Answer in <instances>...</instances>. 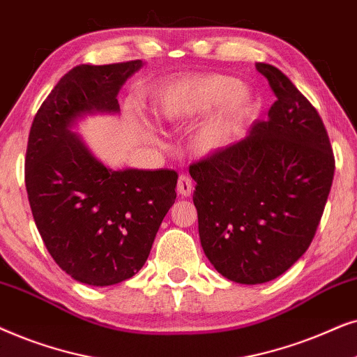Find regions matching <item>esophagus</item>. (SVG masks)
Wrapping results in <instances>:
<instances>
[{"label":"esophagus","mask_w":357,"mask_h":357,"mask_svg":"<svg viewBox=\"0 0 357 357\" xmlns=\"http://www.w3.org/2000/svg\"><path fill=\"white\" fill-rule=\"evenodd\" d=\"M192 192V179L188 174H181L178 179V194L183 197L191 196Z\"/></svg>","instance_id":"obj_1"}]
</instances>
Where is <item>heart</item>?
<instances>
[{
	"instance_id": "1",
	"label": "heart",
	"mask_w": 357,
	"mask_h": 357,
	"mask_svg": "<svg viewBox=\"0 0 357 357\" xmlns=\"http://www.w3.org/2000/svg\"><path fill=\"white\" fill-rule=\"evenodd\" d=\"M217 109L202 123L197 144L202 150L227 145L245 126L253 111V96L240 82L227 75H202L179 79L163 86L156 94L155 111L169 122L188 121Z\"/></svg>"
}]
</instances>
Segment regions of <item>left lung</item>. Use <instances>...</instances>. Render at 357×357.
<instances>
[{
	"mask_svg": "<svg viewBox=\"0 0 357 357\" xmlns=\"http://www.w3.org/2000/svg\"><path fill=\"white\" fill-rule=\"evenodd\" d=\"M275 101L248 137L189 166L204 253L218 273L263 284L310 246L335 174L320 114L281 70L256 63Z\"/></svg>",
	"mask_w": 357,
	"mask_h": 357,
	"instance_id": "8db88e82",
	"label": "left lung"
}]
</instances>
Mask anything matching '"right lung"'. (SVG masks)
<instances>
[{
    "label": "right lung",
    "mask_w": 357,
    "mask_h": 357,
    "mask_svg": "<svg viewBox=\"0 0 357 357\" xmlns=\"http://www.w3.org/2000/svg\"><path fill=\"white\" fill-rule=\"evenodd\" d=\"M140 66L71 68L42 102L27 140L24 176L37 230L55 263L89 286L139 273L176 199V171L107 169L70 132L84 112L119 111V89Z\"/></svg>",
    "instance_id": "right-lung-1"
}]
</instances>
